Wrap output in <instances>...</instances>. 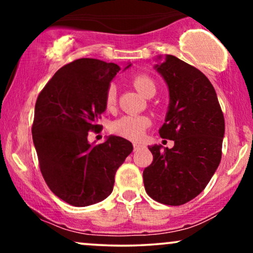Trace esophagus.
I'll return each instance as SVG.
<instances>
[{
  "label": "esophagus",
  "instance_id": "obj_1",
  "mask_svg": "<svg viewBox=\"0 0 253 253\" xmlns=\"http://www.w3.org/2000/svg\"><path fill=\"white\" fill-rule=\"evenodd\" d=\"M133 147H134V151H136V150L140 149L141 145H139V144H134V145H133Z\"/></svg>",
  "mask_w": 253,
  "mask_h": 253
}]
</instances>
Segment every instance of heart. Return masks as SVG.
Segmentation results:
<instances>
[{
    "mask_svg": "<svg viewBox=\"0 0 253 253\" xmlns=\"http://www.w3.org/2000/svg\"><path fill=\"white\" fill-rule=\"evenodd\" d=\"M130 83L145 97L156 92L157 86L155 81L147 75H135L130 80ZM115 103H117V86L112 84L106 91L104 104H106L107 109H112L114 108ZM150 125L151 120L147 117H144V115H126V117L115 120L110 126V130L115 135L123 136V138L128 139V140L139 141L143 139L145 132L149 128Z\"/></svg>",
    "mask_w": 253,
    "mask_h": 253,
    "instance_id": "obj_1",
    "label": "heart"
}]
</instances>
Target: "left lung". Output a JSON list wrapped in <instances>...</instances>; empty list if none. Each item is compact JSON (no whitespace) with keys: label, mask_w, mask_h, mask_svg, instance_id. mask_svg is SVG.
Returning <instances> with one entry per match:
<instances>
[{"label":"left lung","mask_w":253,"mask_h":253,"mask_svg":"<svg viewBox=\"0 0 253 253\" xmlns=\"http://www.w3.org/2000/svg\"><path fill=\"white\" fill-rule=\"evenodd\" d=\"M155 68L170 95L159 134L175 145L149 147L153 162L143 172L144 185L155 201L181 206L205 189L219 167L225 119L214 86L199 69L171 54Z\"/></svg>","instance_id":"8db88e82"}]
</instances>
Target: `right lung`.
Listing matches in <instances>:
<instances>
[{"mask_svg":"<svg viewBox=\"0 0 253 253\" xmlns=\"http://www.w3.org/2000/svg\"><path fill=\"white\" fill-rule=\"evenodd\" d=\"M119 70L114 63L76 59L60 68L37 98L32 136L40 171L52 193L75 207L108 197L115 172L133 150L121 136L95 146L88 141L90 130L102 127L97 121L106 110L104 96Z\"/></svg>","mask_w":253,"mask_h":253,"instance_id":"1","label":"right lung"}]
</instances>
